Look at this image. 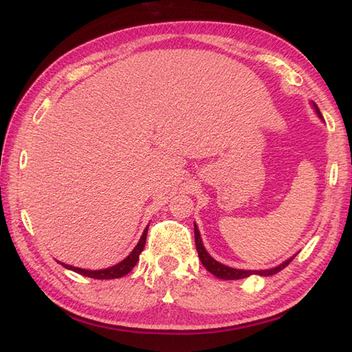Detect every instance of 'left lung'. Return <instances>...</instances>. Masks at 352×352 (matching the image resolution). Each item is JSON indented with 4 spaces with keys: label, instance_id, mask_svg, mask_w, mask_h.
I'll use <instances>...</instances> for the list:
<instances>
[{
    "label": "left lung",
    "instance_id": "1",
    "mask_svg": "<svg viewBox=\"0 0 352 352\" xmlns=\"http://www.w3.org/2000/svg\"><path fill=\"white\" fill-rule=\"evenodd\" d=\"M314 108H315V111H317V114L322 119V116L318 110L317 104H314ZM195 244H196L197 254H199L201 262L206 267V270H208V272H211L212 275H215L217 278H221V279H241V278H247V276L253 275V274H257L260 276H269V275H274V274L279 272V270H283L285 266L290 265V262L294 258V257L288 258L287 262L281 263L274 269H267V270H242V269H233V267H229V266H224L219 262H215V260L208 253H206V250L202 245L199 230H197L196 224H195Z\"/></svg>",
    "mask_w": 352,
    "mask_h": 352
}]
</instances>
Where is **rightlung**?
I'll return each mask as SVG.
<instances>
[{
    "label": "right lung",
    "mask_w": 352,
    "mask_h": 352,
    "mask_svg": "<svg viewBox=\"0 0 352 352\" xmlns=\"http://www.w3.org/2000/svg\"><path fill=\"white\" fill-rule=\"evenodd\" d=\"M147 230L148 228H146V230H144L142 236L140 239V242L137 244V247H135L132 250V253L126 257L124 260H122L120 263H117L111 267H107V269H101V270H86V269H80V267H74V266H69V265H64L67 269H71L74 270V272L77 274H82L85 276H89V278H95V279H114V278H122L123 275L129 274L132 267L137 265V262L140 260V254L141 251L144 250V245H146V239H147Z\"/></svg>",
    "instance_id": "add662e5"
}]
</instances>
